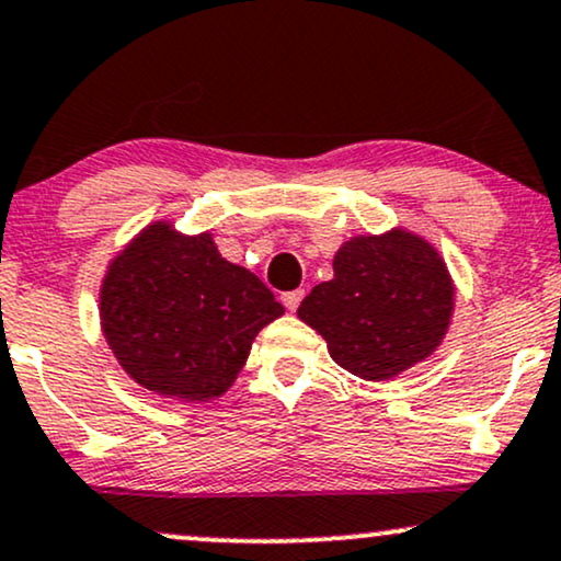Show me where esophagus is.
<instances>
[{
  "label": "esophagus",
  "instance_id": "1",
  "mask_svg": "<svg viewBox=\"0 0 561 561\" xmlns=\"http://www.w3.org/2000/svg\"><path fill=\"white\" fill-rule=\"evenodd\" d=\"M301 299H304V291H301V288H296V291H286V294L280 296L283 307H286L288 312H296V307H299Z\"/></svg>",
  "mask_w": 561,
  "mask_h": 561
}]
</instances>
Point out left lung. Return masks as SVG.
<instances>
[{
    "instance_id": "8db88e82",
    "label": "left lung",
    "mask_w": 561,
    "mask_h": 561,
    "mask_svg": "<svg viewBox=\"0 0 561 561\" xmlns=\"http://www.w3.org/2000/svg\"><path fill=\"white\" fill-rule=\"evenodd\" d=\"M333 280L312 288L299 320L351 375L385 382L437 351L455 309L439 252L405 228L354 237L335 252Z\"/></svg>"
}]
</instances>
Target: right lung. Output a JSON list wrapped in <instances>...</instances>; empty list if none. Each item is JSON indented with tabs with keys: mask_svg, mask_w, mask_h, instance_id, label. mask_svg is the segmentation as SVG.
I'll list each match as a JSON object with an SVG mask.
<instances>
[{
	"mask_svg": "<svg viewBox=\"0 0 561 561\" xmlns=\"http://www.w3.org/2000/svg\"><path fill=\"white\" fill-rule=\"evenodd\" d=\"M283 307L247 267L220 257L213 233L169 220L142 228L101 283V328L122 369L156 396L213 400L247 364Z\"/></svg>",
	"mask_w": 561,
	"mask_h": 561,
	"instance_id": "obj_1",
	"label": "right lung"
}]
</instances>
